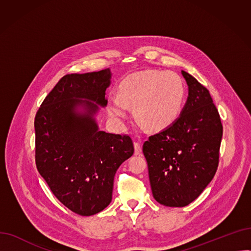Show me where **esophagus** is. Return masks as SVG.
Here are the masks:
<instances>
[{"label":"esophagus","instance_id":"esophagus-1","mask_svg":"<svg viewBox=\"0 0 251 251\" xmlns=\"http://www.w3.org/2000/svg\"><path fill=\"white\" fill-rule=\"evenodd\" d=\"M141 152V147L140 143L138 142H134V153L135 154H139Z\"/></svg>","mask_w":251,"mask_h":251}]
</instances>
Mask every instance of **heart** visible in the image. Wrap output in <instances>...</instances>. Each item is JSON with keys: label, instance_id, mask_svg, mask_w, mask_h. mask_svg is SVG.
<instances>
[{"label": "heart", "instance_id": "heart-1", "mask_svg": "<svg viewBox=\"0 0 251 251\" xmlns=\"http://www.w3.org/2000/svg\"><path fill=\"white\" fill-rule=\"evenodd\" d=\"M185 86L172 71L146 70L127 76L119 85L118 96L108 99V112L121 122L135 108L137 120L151 130L172 125L181 114Z\"/></svg>", "mask_w": 251, "mask_h": 251}]
</instances>
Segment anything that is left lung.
Wrapping results in <instances>:
<instances>
[{"label":"left lung","instance_id":"1","mask_svg":"<svg viewBox=\"0 0 251 251\" xmlns=\"http://www.w3.org/2000/svg\"><path fill=\"white\" fill-rule=\"evenodd\" d=\"M188 99L170 127L143 143L151 192L166 206H186L201 195L219 166L223 125L205 86L182 71Z\"/></svg>","mask_w":251,"mask_h":251}]
</instances>
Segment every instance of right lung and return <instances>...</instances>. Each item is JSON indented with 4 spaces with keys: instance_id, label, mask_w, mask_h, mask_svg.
<instances>
[{
    "instance_id": "add662e5",
    "label": "right lung",
    "mask_w": 251,
    "mask_h": 251,
    "mask_svg": "<svg viewBox=\"0 0 251 251\" xmlns=\"http://www.w3.org/2000/svg\"><path fill=\"white\" fill-rule=\"evenodd\" d=\"M110 78L109 69L63 76L34 119L38 172L57 199L80 216L96 215L110 204L116 171L134 152L128 134L100 131L94 119L98 104L92 102L107 104ZM77 105L87 112L76 113Z\"/></svg>"
}]
</instances>
